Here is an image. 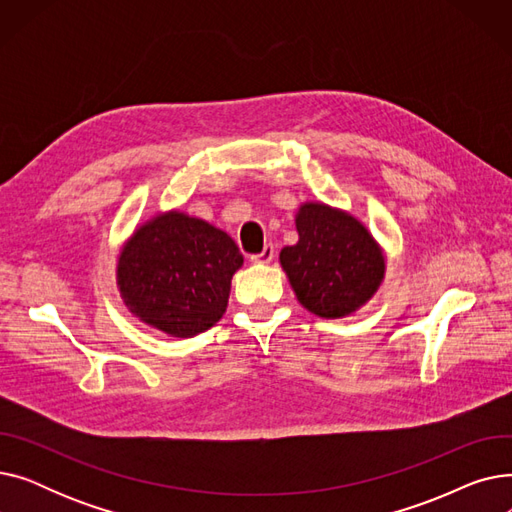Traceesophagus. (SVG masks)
Returning <instances> with one entry per match:
<instances>
[{
    "label": "esophagus",
    "mask_w": 512,
    "mask_h": 512,
    "mask_svg": "<svg viewBox=\"0 0 512 512\" xmlns=\"http://www.w3.org/2000/svg\"><path fill=\"white\" fill-rule=\"evenodd\" d=\"M276 257V251L272 245H265L263 251L259 255H251V263H257V265H267L272 259Z\"/></svg>",
    "instance_id": "obj_1"
}]
</instances>
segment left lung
I'll list each match as a JSON object with an SVG mask.
<instances>
[{
    "label": "left lung",
    "mask_w": 512,
    "mask_h": 512,
    "mask_svg": "<svg viewBox=\"0 0 512 512\" xmlns=\"http://www.w3.org/2000/svg\"><path fill=\"white\" fill-rule=\"evenodd\" d=\"M299 240L280 251L297 301L317 317L340 319L371 301L386 276V251L353 213L305 201L294 215Z\"/></svg>",
    "instance_id": "obj_1"
}]
</instances>
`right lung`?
<instances>
[{
	"mask_svg": "<svg viewBox=\"0 0 512 512\" xmlns=\"http://www.w3.org/2000/svg\"><path fill=\"white\" fill-rule=\"evenodd\" d=\"M240 267L242 255L224 230L170 209L151 215L126 238L116 284L126 309L145 326L193 338L226 313Z\"/></svg>",
	"mask_w": 512,
	"mask_h": 512,
	"instance_id": "right-lung-1",
	"label": "right lung"
}]
</instances>
